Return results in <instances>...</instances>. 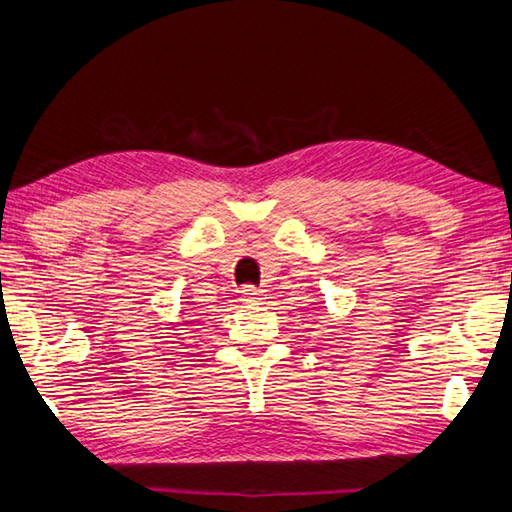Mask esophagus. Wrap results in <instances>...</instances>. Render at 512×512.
<instances>
[{"label": "esophagus", "mask_w": 512, "mask_h": 512, "mask_svg": "<svg viewBox=\"0 0 512 512\" xmlns=\"http://www.w3.org/2000/svg\"><path fill=\"white\" fill-rule=\"evenodd\" d=\"M241 295V302L244 304H255V302H262L264 300V291L262 288H257V286H253V284H246L244 288H241L239 291Z\"/></svg>", "instance_id": "esophagus-1"}]
</instances>
